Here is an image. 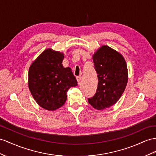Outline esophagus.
I'll use <instances>...</instances> for the list:
<instances>
[{
    "label": "esophagus",
    "instance_id": "34e87169",
    "mask_svg": "<svg viewBox=\"0 0 156 156\" xmlns=\"http://www.w3.org/2000/svg\"><path fill=\"white\" fill-rule=\"evenodd\" d=\"M81 79H82V76H76V80H77V81H78V83H80V82Z\"/></svg>",
    "mask_w": 156,
    "mask_h": 156
}]
</instances>
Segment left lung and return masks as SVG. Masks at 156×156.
<instances>
[{"label":"left lung","instance_id":"1","mask_svg":"<svg viewBox=\"0 0 156 156\" xmlns=\"http://www.w3.org/2000/svg\"><path fill=\"white\" fill-rule=\"evenodd\" d=\"M98 74L96 92L88 103L97 109L114 105L121 98L128 82L127 66L122 56L109 47H101L93 56Z\"/></svg>","mask_w":156,"mask_h":156}]
</instances>
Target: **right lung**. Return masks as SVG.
Listing matches in <instances>:
<instances>
[{
	"label": "right lung",
	"mask_w": 156,
	"mask_h": 156,
	"mask_svg": "<svg viewBox=\"0 0 156 156\" xmlns=\"http://www.w3.org/2000/svg\"><path fill=\"white\" fill-rule=\"evenodd\" d=\"M64 55L48 49L32 63L29 70L28 85L35 100L43 108L54 111L66 102L70 87L78 85L70 68H64Z\"/></svg>",
	"instance_id": "obj_1"
}]
</instances>
